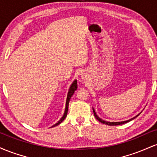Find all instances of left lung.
I'll use <instances>...</instances> for the list:
<instances>
[{
	"mask_svg": "<svg viewBox=\"0 0 157 157\" xmlns=\"http://www.w3.org/2000/svg\"><path fill=\"white\" fill-rule=\"evenodd\" d=\"M92 109H93V112H94V114L95 118H96L97 120H98L99 122H102V123L105 124V125H122V124H125V123H126V122H130V121H131V120H134V119H135L136 117H137L139 115H140V113H141V112H140V113H139V114L136 115V117H134L131 118V119H130V120H125V121H122V122H108V121H105V120H102L101 118L97 116V114L96 111H95V110L94 109V108H92Z\"/></svg>",
	"mask_w": 157,
	"mask_h": 157,
	"instance_id": "1",
	"label": "left lung"
}]
</instances>
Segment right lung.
Instances as JSON below:
<instances>
[{
  "label": "right lung",
  "mask_w": 157,
  "mask_h": 157,
  "mask_svg": "<svg viewBox=\"0 0 157 157\" xmlns=\"http://www.w3.org/2000/svg\"><path fill=\"white\" fill-rule=\"evenodd\" d=\"M77 89V80H75L73 81V82L71 83V86H70L69 89H68V94H67V98H66V108H65V111L62 117L60 118V120H59L58 122H56L54 125H52V127H55V126L58 125L59 124H60L63 120H65V118L67 116V113H68V103H69V100L71 99V97H72V95L75 93V91H76Z\"/></svg>",
  "instance_id": "obj_1"
}]
</instances>
